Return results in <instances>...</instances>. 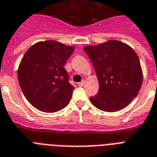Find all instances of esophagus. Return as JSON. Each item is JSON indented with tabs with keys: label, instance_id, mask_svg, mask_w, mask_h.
I'll return each mask as SVG.
<instances>
[{
	"label": "esophagus",
	"instance_id": "1",
	"mask_svg": "<svg viewBox=\"0 0 157 157\" xmlns=\"http://www.w3.org/2000/svg\"><path fill=\"white\" fill-rule=\"evenodd\" d=\"M85 85V81H82L81 82L79 83V85H80V86H84Z\"/></svg>",
	"mask_w": 157,
	"mask_h": 157
}]
</instances>
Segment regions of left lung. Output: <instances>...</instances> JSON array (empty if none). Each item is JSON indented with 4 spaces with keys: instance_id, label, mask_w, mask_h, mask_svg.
I'll use <instances>...</instances> for the list:
<instances>
[{
    "instance_id": "1",
    "label": "left lung",
    "mask_w": 157,
    "mask_h": 157,
    "mask_svg": "<svg viewBox=\"0 0 157 157\" xmlns=\"http://www.w3.org/2000/svg\"><path fill=\"white\" fill-rule=\"evenodd\" d=\"M84 50L91 59L99 83L98 94L90 98L92 104L105 112L123 109L140 90L143 71L136 52L118 40H109Z\"/></svg>"
}]
</instances>
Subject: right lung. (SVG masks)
Returning <instances> with one entry per match:
<instances>
[{
	"label": "right lung",
	"instance_id": "1",
	"mask_svg": "<svg viewBox=\"0 0 157 157\" xmlns=\"http://www.w3.org/2000/svg\"><path fill=\"white\" fill-rule=\"evenodd\" d=\"M74 50L72 46L48 40L34 43L25 52L17 78L24 96L34 108L54 113L69 103L74 87L63 66Z\"/></svg>",
	"mask_w": 157,
	"mask_h": 157
}]
</instances>
